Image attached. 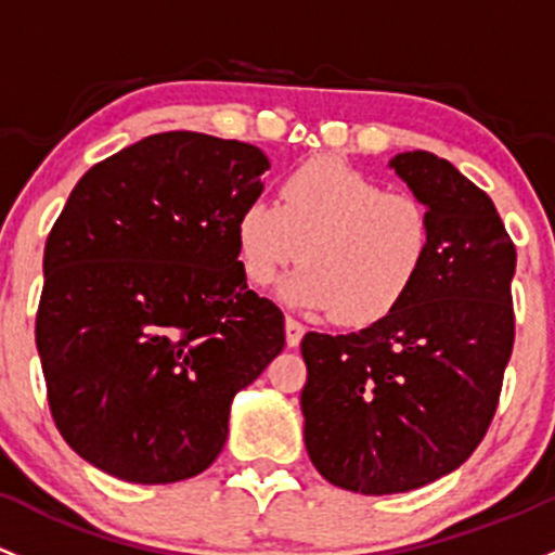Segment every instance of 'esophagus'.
Masks as SVG:
<instances>
[{"label": "esophagus", "mask_w": 555, "mask_h": 555, "mask_svg": "<svg viewBox=\"0 0 555 555\" xmlns=\"http://www.w3.org/2000/svg\"><path fill=\"white\" fill-rule=\"evenodd\" d=\"M284 332H287V346L295 348L297 343L302 340V335H306V326L297 322V319L287 317V322H284Z\"/></svg>", "instance_id": "1"}]
</instances>
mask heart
<instances>
[{
    "label": "heart",
    "mask_w": 555,
    "mask_h": 555,
    "mask_svg": "<svg viewBox=\"0 0 555 555\" xmlns=\"http://www.w3.org/2000/svg\"><path fill=\"white\" fill-rule=\"evenodd\" d=\"M242 271L268 287L302 258L284 295L308 311L364 326L393 313L434 249L425 204L385 191L335 156L302 162L279 189V204L255 196L236 218Z\"/></svg>",
    "instance_id": "obj_1"
}]
</instances>
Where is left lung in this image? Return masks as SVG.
I'll return each mask as SVG.
<instances>
[{
    "label": "left lung",
    "mask_w": 555,
    "mask_h": 555,
    "mask_svg": "<svg viewBox=\"0 0 555 555\" xmlns=\"http://www.w3.org/2000/svg\"><path fill=\"white\" fill-rule=\"evenodd\" d=\"M390 167L434 223L423 276L380 322L300 343L308 457L326 481L361 494L420 489L474 454L516 337V247L492 199L428 151Z\"/></svg>",
    "instance_id": "1"
}]
</instances>
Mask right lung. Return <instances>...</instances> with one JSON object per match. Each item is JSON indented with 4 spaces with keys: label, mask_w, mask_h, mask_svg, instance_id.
I'll use <instances>...</instances> for the list:
<instances>
[{
    "label": "right lung",
    "mask_w": 555,
    "mask_h": 555,
    "mask_svg": "<svg viewBox=\"0 0 555 555\" xmlns=\"http://www.w3.org/2000/svg\"><path fill=\"white\" fill-rule=\"evenodd\" d=\"M266 154L159 132L90 167L44 244L37 311L52 420L66 444L132 483L215 463L236 390L282 353L284 313L247 287L236 218Z\"/></svg>",
    "instance_id": "add662e5"
}]
</instances>
